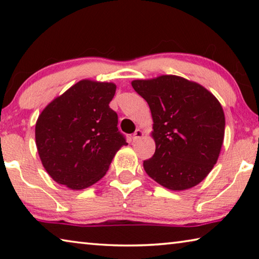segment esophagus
<instances>
[{"mask_svg": "<svg viewBox=\"0 0 259 259\" xmlns=\"http://www.w3.org/2000/svg\"><path fill=\"white\" fill-rule=\"evenodd\" d=\"M143 135H144L143 131L140 130V129H137L134 133V135H133V140H134V142H136V140H138L139 138H142Z\"/></svg>", "mask_w": 259, "mask_h": 259, "instance_id": "1", "label": "esophagus"}]
</instances>
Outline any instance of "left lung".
Segmentation results:
<instances>
[{
	"instance_id": "obj_1",
	"label": "left lung",
	"mask_w": 259,
	"mask_h": 259,
	"mask_svg": "<svg viewBox=\"0 0 259 259\" xmlns=\"http://www.w3.org/2000/svg\"><path fill=\"white\" fill-rule=\"evenodd\" d=\"M153 117L155 153L144 161L152 179L172 191L198 185L218 160L225 115L217 98L199 83L176 75L131 82Z\"/></svg>"
}]
</instances>
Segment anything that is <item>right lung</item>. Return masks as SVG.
<instances>
[{"mask_svg":"<svg viewBox=\"0 0 259 259\" xmlns=\"http://www.w3.org/2000/svg\"><path fill=\"white\" fill-rule=\"evenodd\" d=\"M114 83L82 80L43 109L35 125L42 164L55 182L83 190L108 170L115 153L128 145L109 107Z\"/></svg>","mask_w":259,"mask_h":259,"instance_id":"obj_1","label":"right lung"}]
</instances>
